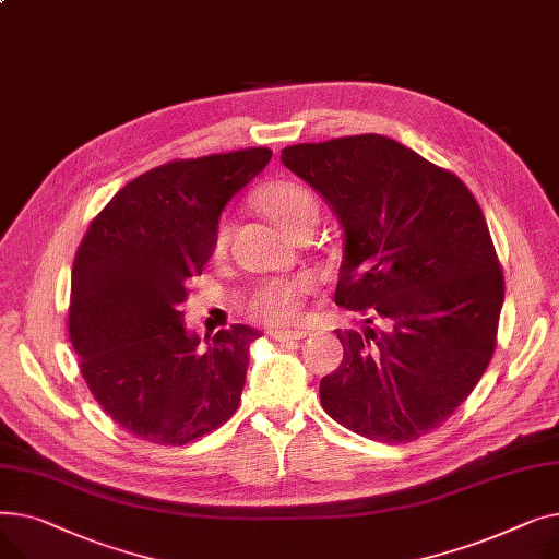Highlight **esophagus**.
I'll return each mask as SVG.
<instances>
[{
  "mask_svg": "<svg viewBox=\"0 0 559 559\" xmlns=\"http://www.w3.org/2000/svg\"><path fill=\"white\" fill-rule=\"evenodd\" d=\"M308 333L304 331H272L270 337L276 340V342H297V340H304Z\"/></svg>",
  "mask_w": 559,
  "mask_h": 559,
  "instance_id": "34e87169",
  "label": "esophagus"
}]
</instances>
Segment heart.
Returning a JSON list of instances; mask_svg holds the SVG:
<instances>
[{
    "instance_id": "b5f03b06",
    "label": "heart",
    "mask_w": 559,
    "mask_h": 559,
    "mask_svg": "<svg viewBox=\"0 0 559 559\" xmlns=\"http://www.w3.org/2000/svg\"><path fill=\"white\" fill-rule=\"evenodd\" d=\"M255 205L267 215L289 238L301 228L314 226L319 217V201L306 186L278 179L272 181L255 194ZM228 228L224 222L217 224L213 235V255H222L226 249ZM310 292L308 278H272L260 283L245 301L249 319L264 326L285 329L297 324L304 314V301Z\"/></svg>"
}]
</instances>
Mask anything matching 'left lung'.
I'll return each mask as SVG.
<instances>
[{
  "mask_svg": "<svg viewBox=\"0 0 559 559\" xmlns=\"http://www.w3.org/2000/svg\"><path fill=\"white\" fill-rule=\"evenodd\" d=\"M281 160L344 228L335 304L390 324L335 331L344 358L321 378V405L373 442H415L474 392L496 348L506 278L480 203L378 133L292 144Z\"/></svg>",
  "mask_w": 559,
  "mask_h": 559,
  "instance_id": "left-lung-1",
  "label": "left lung"
}]
</instances>
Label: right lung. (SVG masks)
I'll use <instances>...</instances> for the list:
<instances>
[{
    "label": "right lung",
    "instance_id": "add662e5",
    "mask_svg": "<svg viewBox=\"0 0 559 559\" xmlns=\"http://www.w3.org/2000/svg\"><path fill=\"white\" fill-rule=\"evenodd\" d=\"M272 150L169 160L117 192L74 255L68 329L81 376L129 435L183 447L226 424L242 401L249 344L233 324L201 348L183 326L190 278L213 253L226 201Z\"/></svg>",
    "mask_w": 559,
    "mask_h": 559
}]
</instances>
